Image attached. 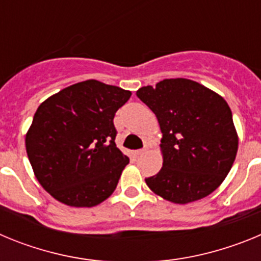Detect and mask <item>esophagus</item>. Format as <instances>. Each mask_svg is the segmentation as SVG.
Wrapping results in <instances>:
<instances>
[{
  "mask_svg": "<svg viewBox=\"0 0 261 261\" xmlns=\"http://www.w3.org/2000/svg\"><path fill=\"white\" fill-rule=\"evenodd\" d=\"M147 151V147H144V149H140V150L136 151V155H142V154H145Z\"/></svg>",
  "mask_w": 261,
  "mask_h": 261,
  "instance_id": "esophagus-1",
  "label": "esophagus"
}]
</instances>
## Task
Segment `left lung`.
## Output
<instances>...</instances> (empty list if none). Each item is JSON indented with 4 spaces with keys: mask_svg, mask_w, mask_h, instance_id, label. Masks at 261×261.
Segmentation results:
<instances>
[{
    "mask_svg": "<svg viewBox=\"0 0 261 261\" xmlns=\"http://www.w3.org/2000/svg\"><path fill=\"white\" fill-rule=\"evenodd\" d=\"M162 130L163 166L147 187L167 201L206 197L225 180L238 151V135L225 99L186 78L163 80L137 90Z\"/></svg>",
    "mask_w": 261,
    "mask_h": 261,
    "instance_id": "obj_1",
    "label": "left lung"
}]
</instances>
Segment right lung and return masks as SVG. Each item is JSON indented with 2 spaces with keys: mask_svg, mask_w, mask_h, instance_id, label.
Listing matches in <instances>:
<instances>
[{
  "mask_svg": "<svg viewBox=\"0 0 261 261\" xmlns=\"http://www.w3.org/2000/svg\"><path fill=\"white\" fill-rule=\"evenodd\" d=\"M132 93L95 80L62 89L36 110L26 150L41 187L57 201L90 208L108 199L129 158L116 147V111Z\"/></svg>",
  "mask_w": 261,
  "mask_h": 261,
  "instance_id": "add662e5",
  "label": "right lung"
}]
</instances>
